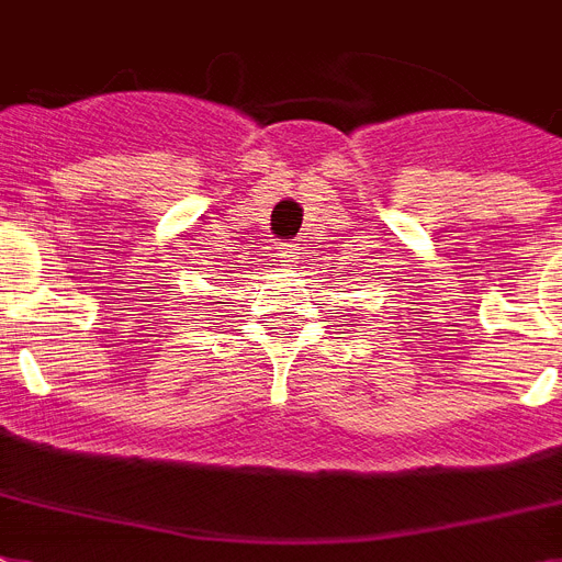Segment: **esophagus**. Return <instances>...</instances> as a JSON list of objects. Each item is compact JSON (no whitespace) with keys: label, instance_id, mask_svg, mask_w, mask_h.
<instances>
[{"label":"esophagus","instance_id":"34e87169","mask_svg":"<svg viewBox=\"0 0 562 562\" xmlns=\"http://www.w3.org/2000/svg\"><path fill=\"white\" fill-rule=\"evenodd\" d=\"M277 250H280L277 257H280L282 266H294L296 254H300V245H296V241H280V248Z\"/></svg>","mask_w":562,"mask_h":562}]
</instances>
